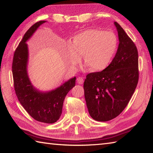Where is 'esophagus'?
Masks as SVG:
<instances>
[{"label":"esophagus","instance_id":"esophagus-1","mask_svg":"<svg viewBox=\"0 0 153 153\" xmlns=\"http://www.w3.org/2000/svg\"><path fill=\"white\" fill-rule=\"evenodd\" d=\"M77 81L79 84H82L84 83V78L82 77H78L77 78Z\"/></svg>","mask_w":153,"mask_h":153}]
</instances>
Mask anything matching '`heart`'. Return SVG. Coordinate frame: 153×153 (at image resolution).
I'll list each match as a JSON object with an SVG mask.
<instances>
[{
  "instance_id": "heart-1",
  "label": "heart",
  "mask_w": 153,
  "mask_h": 153,
  "mask_svg": "<svg viewBox=\"0 0 153 153\" xmlns=\"http://www.w3.org/2000/svg\"><path fill=\"white\" fill-rule=\"evenodd\" d=\"M117 38L113 32L89 29L77 33L72 40V46L66 51L68 61L77 65L84 56L85 65L91 71H101L108 67L117 48Z\"/></svg>"
}]
</instances>
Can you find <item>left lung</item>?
<instances>
[{
  "label": "left lung",
  "mask_w": 153,
  "mask_h": 153,
  "mask_svg": "<svg viewBox=\"0 0 153 153\" xmlns=\"http://www.w3.org/2000/svg\"><path fill=\"white\" fill-rule=\"evenodd\" d=\"M114 24L120 41L115 57L104 70L88 74L84 83L88 110L98 121L117 117L128 105L138 82L136 46L120 24Z\"/></svg>",
  "instance_id": "1"
}]
</instances>
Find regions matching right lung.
<instances>
[{
  "label": "right lung",
  "mask_w": 153,
  "mask_h": 153,
  "mask_svg": "<svg viewBox=\"0 0 153 153\" xmlns=\"http://www.w3.org/2000/svg\"><path fill=\"white\" fill-rule=\"evenodd\" d=\"M46 21H40L28 30L14 53L12 64L14 88L18 100L25 110L35 120L53 123L60 118L65 98L75 86L76 77L69 79L56 89L41 92L35 88L27 74L28 47L27 41L40 25Z\"/></svg>",
  "instance_id": "obj_1"
}]
</instances>
